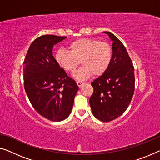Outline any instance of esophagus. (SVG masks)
I'll return each instance as SVG.
<instances>
[{
  "label": "esophagus",
  "mask_w": 160,
  "mask_h": 160,
  "mask_svg": "<svg viewBox=\"0 0 160 160\" xmlns=\"http://www.w3.org/2000/svg\"><path fill=\"white\" fill-rule=\"evenodd\" d=\"M77 84H78V87L81 88V87H82V85L83 84H84V82H79V81H78V82H77Z\"/></svg>",
  "instance_id": "34e87169"
}]
</instances>
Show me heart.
I'll use <instances>...</instances> for the list:
<instances>
[{
  "label": "heart",
  "mask_w": 160,
  "mask_h": 160,
  "mask_svg": "<svg viewBox=\"0 0 160 160\" xmlns=\"http://www.w3.org/2000/svg\"><path fill=\"white\" fill-rule=\"evenodd\" d=\"M68 49H59L55 54L58 65L67 72H72L79 65L82 66L73 74L76 80H84L92 75L100 76L106 72L112 59V48L106 42L82 38L68 45Z\"/></svg>",
  "instance_id": "obj_1"
}]
</instances>
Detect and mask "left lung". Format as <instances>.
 I'll list each match as a JSON object with an SVG mask.
<instances>
[{"label":"left lung","mask_w":160,"mask_h":160,"mask_svg":"<svg viewBox=\"0 0 160 160\" xmlns=\"http://www.w3.org/2000/svg\"><path fill=\"white\" fill-rule=\"evenodd\" d=\"M113 42L112 59L103 75L91 82L89 100L94 116L103 122L114 120L127 109L134 92V69L125 47L116 36L103 32Z\"/></svg>","instance_id":"1"}]
</instances>
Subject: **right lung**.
Listing matches in <instances>:
<instances>
[{"label":"right lung","instance_id":"right-lung-1","mask_svg":"<svg viewBox=\"0 0 160 160\" xmlns=\"http://www.w3.org/2000/svg\"><path fill=\"white\" fill-rule=\"evenodd\" d=\"M66 38L38 37L30 45L23 62L24 88L30 103L40 115L52 121H63L70 116L79 89L52 54L54 45Z\"/></svg>","mask_w":160,"mask_h":160}]
</instances>
